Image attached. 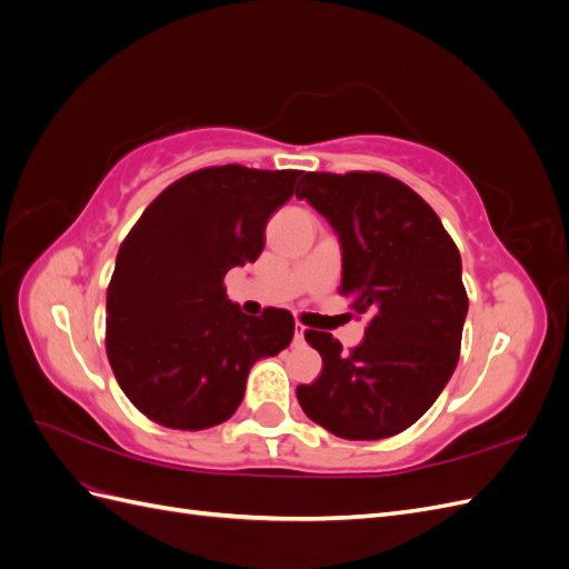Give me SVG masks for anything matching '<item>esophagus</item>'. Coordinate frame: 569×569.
<instances>
[{"mask_svg":"<svg viewBox=\"0 0 569 569\" xmlns=\"http://www.w3.org/2000/svg\"><path fill=\"white\" fill-rule=\"evenodd\" d=\"M303 337H306V327L297 325V330H295V343H297V347H301V343L306 341Z\"/></svg>","mask_w":569,"mask_h":569,"instance_id":"obj_1","label":"esophagus"}]
</instances>
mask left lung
<instances>
[{
	"mask_svg": "<svg viewBox=\"0 0 569 569\" xmlns=\"http://www.w3.org/2000/svg\"><path fill=\"white\" fill-rule=\"evenodd\" d=\"M301 182L297 197L339 234V295L372 318L349 353L330 332H306L322 372L299 385L297 399L335 437H393L425 416L456 370L468 316L458 247L401 180L351 170L306 173Z\"/></svg>",
	"mask_w": 569,
	"mask_h": 569,
	"instance_id": "obj_1",
	"label": "left lung"
}]
</instances>
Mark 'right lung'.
<instances>
[{"label": "right lung", "mask_w": 569, "mask_h": 569, "mask_svg": "<svg viewBox=\"0 0 569 569\" xmlns=\"http://www.w3.org/2000/svg\"><path fill=\"white\" fill-rule=\"evenodd\" d=\"M299 176L237 163L194 170L166 187L123 239L107 289V356L149 420L184 432L226 422L256 360L289 347L291 313L247 316L222 280L261 256L268 218Z\"/></svg>", "instance_id": "obj_1"}]
</instances>
